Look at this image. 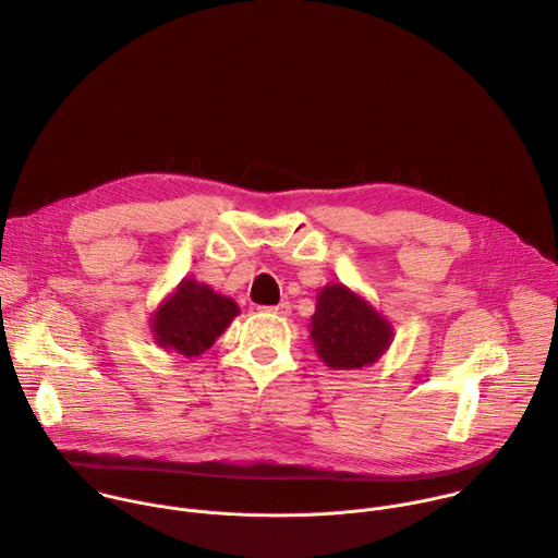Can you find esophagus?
I'll return each instance as SVG.
<instances>
[{
    "label": "esophagus",
    "mask_w": 558,
    "mask_h": 558,
    "mask_svg": "<svg viewBox=\"0 0 558 558\" xmlns=\"http://www.w3.org/2000/svg\"><path fill=\"white\" fill-rule=\"evenodd\" d=\"M264 313H270V315H279V317H288L290 315V304L288 302H281L277 306H264L262 308Z\"/></svg>",
    "instance_id": "esophagus-1"
}]
</instances>
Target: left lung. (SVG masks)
<instances>
[{"mask_svg":"<svg viewBox=\"0 0 558 558\" xmlns=\"http://www.w3.org/2000/svg\"><path fill=\"white\" fill-rule=\"evenodd\" d=\"M311 337L326 366L353 371L384 355L391 347L393 328L357 292L344 283H328L317 294Z\"/></svg>","mask_w":558,"mask_h":558,"instance_id":"obj_1","label":"left lung"}]
</instances>
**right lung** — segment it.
<instances>
[{
	"instance_id": "add662e5",
	"label": "right lung",
	"mask_w": 558,
	"mask_h": 558,
	"mask_svg": "<svg viewBox=\"0 0 558 558\" xmlns=\"http://www.w3.org/2000/svg\"><path fill=\"white\" fill-rule=\"evenodd\" d=\"M239 315L230 296L194 279H183L151 319L156 344L185 357L203 355Z\"/></svg>"
}]
</instances>
